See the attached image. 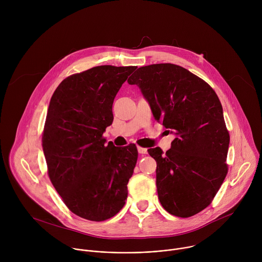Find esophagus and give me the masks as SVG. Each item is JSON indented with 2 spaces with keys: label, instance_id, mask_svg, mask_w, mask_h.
<instances>
[{
  "label": "esophagus",
  "instance_id": "1",
  "mask_svg": "<svg viewBox=\"0 0 262 262\" xmlns=\"http://www.w3.org/2000/svg\"><path fill=\"white\" fill-rule=\"evenodd\" d=\"M137 148H138V152L139 154H141V155H147L148 154L147 148H143V147H140V146H138Z\"/></svg>",
  "mask_w": 262,
  "mask_h": 262
}]
</instances>
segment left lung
<instances>
[{
	"mask_svg": "<svg viewBox=\"0 0 262 262\" xmlns=\"http://www.w3.org/2000/svg\"><path fill=\"white\" fill-rule=\"evenodd\" d=\"M137 85L156 120L176 137L157 162V188L162 206L171 214L192 216L207 207L227 175L230 137L223 107L212 88L181 66H143L127 80Z\"/></svg>",
	"mask_w": 262,
	"mask_h": 262,
	"instance_id": "left-lung-1",
	"label": "left lung"
}]
</instances>
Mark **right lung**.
I'll return each instance as SVG.
<instances>
[{
    "label": "right lung",
    "instance_id": "add662e5",
    "mask_svg": "<svg viewBox=\"0 0 262 262\" xmlns=\"http://www.w3.org/2000/svg\"><path fill=\"white\" fill-rule=\"evenodd\" d=\"M136 66L101 65L63 80L54 92L42 136L50 179L66 206L95 222L124 206L138 159L136 145L105 144L114 98Z\"/></svg>",
    "mask_w": 262,
    "mask_h": 262
}]
</instances>
